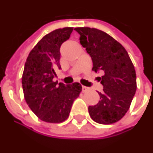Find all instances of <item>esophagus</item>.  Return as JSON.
<instances>
[{
	"label": "esophagus",
	"instance_id": "obj_1",
	"mask_svg": "<svg viewBox=\"0 0 153 153\" xmlns=\"http://www.w3.org/2000/svg\"><path fill=\"white\" fill-rule=\"evenodd\" d=\"M87 89H88L87 87H85V86H82V90H83V92L86 91Z\"/></svg>",
	"mask_w": 153,
	"mask_h": 153
}]
</instances>
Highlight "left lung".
Listing matches in <instances>:
<instances>
[{
    "mask_svg": "<svg viewBox=\"0 0 153 153\" xmlns=\"http://www.w3.org/2000/svg\"><path fill=\"white\" fill-rule=\"evenodd\" d=\"M79 41L93 61V70L102 71L100 101L88 107L91 118L100 124L119 121L129 109L136 93V72L127 51L116 39L95 28L78 27Z\"/></svg>",
    "mask_w": 153,
    "mask_h": 153,
    "instance_id": "1",
    "label": "left lung"
}]
</instances>
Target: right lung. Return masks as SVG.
<instances>
[{
    "label": "right lung",
    "mask_w": 153,
    "mask_h": 153,
    "mask_svg": "<svg viewBox=\"0 0 153 153\" xmlns=\"http://www.w3.org/2000/svg\"><path fill=\"white\" fill-rule=\"evenodd\" d=\"M73 27L57 29L45 36L30 52L22 75L24 97L39 119L59 123L69 117L74 99L79 96V83L69 85L54 82L55 70L61 69L59 49L69 39Z\"/></svg>",
    "instance_id": "1"
}]
</instances>
